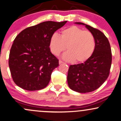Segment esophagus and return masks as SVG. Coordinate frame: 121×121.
Returning <instances> with one entry per match:
<instances>
[{"label":"esophagus","mask_w":121,"mask_h":121,"mask_svg":"<svg viewBox=\"0 0 121 121\" xmlns=\"http://www.w3.org/2000/svg\"><path fill=\"white\" fill-rule=\"evenodd\" d=\"M59 64H63L64 62H62V61H61V60H59Z\"/></svg>","instance_id":"obj_1"}]
</instances>
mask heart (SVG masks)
Returning a JSON list of instances; mask_svg holds the SVG:
<instances>
[{"label":"heart","mask_w":121,"mask_h":121,"mask_svg":"<svg viewBox=\"0 0 121 121\" xmlns=\"http://www.w3.org/2000/svg\"><path fill=\"white\" fill-rule=\"evenodd\" d=\"M95 46V39L92 33L75 26L62 30L60 37L54 33L50 41V50L56 56L65 51L67 47L68 51L62 56L66 61H86L93 55Z\"/></svg>","instance_id":"b5f03b06"}]
</instances>
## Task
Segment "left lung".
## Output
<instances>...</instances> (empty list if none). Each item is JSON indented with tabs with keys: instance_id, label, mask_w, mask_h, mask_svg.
<instances>
[{
	"instance_id": "1",
	"label": "left lung",
	"mask_w": 121,
	"mask_h": 121,
	"mask_svg": "<svg viewBox=\"0 0 121 121\" xmlns=\"http://www.w3.org/2000/svg\"><path fill=\"white\" fill-rule=\"evenodd\" d=\"M95 39V49L93 55L84 63L70 66L68 83L73 91L80 93L97 89L108 78L112 64V52L109 41L103 32L83 23Z\"/></svg>"
}]
</instances>
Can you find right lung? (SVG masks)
Here are the masks:
<instances>
[{"label": "right lung", "instance_id": "add662e5", "mask_svg": "<svg viewBox=\"0 0 121 121\" xmlns=\"http://www.w3.org/2000/svg\"><path fill=\"white\" fill-rule=\"evenodd\" d=\"M67 21H46L24 29L13 41L9 66L14 82L20 88L33 91L45 88L59 60L51 52L52 35Z\"/></svg>", "mask_w": 121, "mask_h": 121}]
</instances>
